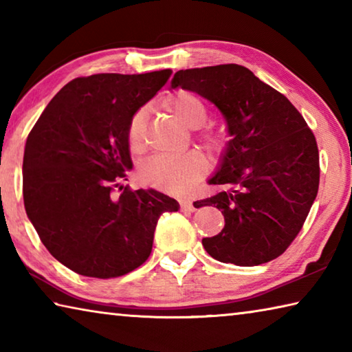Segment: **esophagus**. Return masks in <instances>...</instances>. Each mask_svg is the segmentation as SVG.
Returning <instances> with one entry per match:
<instances>
[{
	"label": "esophagus",
	"mask_w": 352,
	"mask_h": 352,
	"mask_svg": "<svg viewBox=\"0 0 352 352\" xmlns=\"http://www.w3.org/2000/svg\"><path fill=\"white\" fill-rule=\"evenodd\" d=\"M180 206L183 211H188V212L195 211V206L192 205V201L190 200H180Z\"/></svg>",
	"instance_id": "34e87169"
}]
</instances>
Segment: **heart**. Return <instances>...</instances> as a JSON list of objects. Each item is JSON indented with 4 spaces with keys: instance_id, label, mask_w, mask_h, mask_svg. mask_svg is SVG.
<instances>
[{
    "instance_id": "1",
    "label": "heart",
    "mask_w": 352,
    "mask_h": 352,
    "mask_svg": "<svg viewBox=\"0 0 352 352\" xmlns=\"http://www.w3.org/2000/svg\"><path fill=\"white\" fill-rule=\"evenodd\" d=\"M170 109L175 118L189 129H199L205 124L208 111L201 99L190 93H180L172 100ZM144 132V111L133 116L129 127V142L132 148H140ZM206 148L219 153L226 147V135L222 132H208L204 136ZM206 162L204 155L190 151L180 157L155 155L141 166V180L155 189L170 194H180L205 174Z\"/></svg>"
}]
</instances>
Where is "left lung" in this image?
Returning <instances> with one entry per match:
<instances>
[{
    "label": "left lung",
    "instance_id": "obj_1",
    "mask_svg": "<svg viewBox=\"0 0 352 352\" xmlns=\"http://www.w3.org/2000/svg\"><path fill=\"white\" fill-rule=\"evenodd\" d=\"M170 88L210 100L222 113L230 141L208 183L222 190L214 205L225 226L201 239L225 264L253 267L283 254L300 233L318 192L315 136L290 100L241 65L177 71Z\"/></svg>",
    "mask_w": 352,
    "mask_h": 352
}]
</instances>
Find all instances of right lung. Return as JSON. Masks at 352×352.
<instances>
[{"label":"right lung","mask_w":352,"mask_h":352,"mask_svg":"<svg viewBox=\"0 0 352 352\" xmlns=\"http://www.w3.org/2000/svg\"><path fill=\"white\" fill-rule=\"evenodd\" d=\"M170 74L77 77L51 99L28 136L26 214L47 252L79 275L107 279L135 270L152 252L160 216L180 208L155 189L111 194L132 169L130 122Z\"/></svg>","instance_id":"right-lung-1"}]
</instances>
